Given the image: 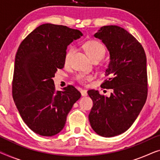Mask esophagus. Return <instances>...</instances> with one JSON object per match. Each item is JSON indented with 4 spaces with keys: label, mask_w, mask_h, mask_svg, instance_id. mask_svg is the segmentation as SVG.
Here are the masks:
<instances>
[{
    "label": "esophagus",
    "mask_w": 160,
    "mask_h": 160,
    "mask_svg": "<svg viewBox=\"0 0 160 160\" xmlns=\"http://www.w3.org/2000/svg\"><path fill=\"white\" fill-rule=\"evenodd\" d=\"M81 94H82V95L83 96V97H85V96L87 95V91L84 90V89H82V90H81Z\"/></svg>",
    "instance_id": "obj_1"
}]
</instances>
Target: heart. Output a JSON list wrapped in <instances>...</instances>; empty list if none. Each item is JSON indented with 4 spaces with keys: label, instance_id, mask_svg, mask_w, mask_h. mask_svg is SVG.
<instances>
[{
    "label": "heart",
    "instance_id": "obj_1",
    "mask_svg": "<svg viewBox=\"0 0 160 160\" xmlns=\"http://www.w3.org/2000/svg\"><path fill=\"white\" fill-rule=\"evenodd\" d=\"M84 49L87 54L94 61L100 60L105 56L106 54V49H105L104 45L101 42L97 40H90L87 41L84 44ZM74 52V47L71 46L68 49H67L65 54V63L68 64L71 60L72 55ZM93 78L92 76L87 75H78L76 76V79L78 82L84 83L87 81H90Z\"/></svg>",
    "mask_w": 160,
    "mask_h": 160
}]
</instances>
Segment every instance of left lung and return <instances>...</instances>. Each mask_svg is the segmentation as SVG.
<instances>
[{
	"mask_svg": "<svg viewBox=\"0 0 160 160\" xmlns=\"http://www.w3.org/2000/svg\"><path fill=\"white\" fill-rule=\"evenodd\" d=\"M95 37L102 40L110 53L107 78L100 87L113 92L109 98L97 90L87 92L93 101L89 120L97 134L113 137L130 128L145 104L146 56L141 43L119 26H103Z\"/></svg>",
	"mask_w": 160,
	"mask_h": 160,
	"instance_id": "1",
	"label": "left lung"
}]
</instances>
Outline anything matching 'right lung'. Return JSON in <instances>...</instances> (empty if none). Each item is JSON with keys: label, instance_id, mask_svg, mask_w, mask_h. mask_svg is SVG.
Instances as JSON below:
<instances>
[{"label": "right lung", "instance_id": "obj_1", "mask_svg": "<svg viewBox=\"0 0 160 160\" xmlns=\"http://www.w3.org/2000/svg\"><path fill=\"white\" fill-rule=\"evenodd\" d=\"M82 32L67 26L43 24L22 41L15 56L12 96L30 130L52 136L64 128L68 113L81 98L72 85L57 91L52 78L63 68L67 47Z\"/></svg>", "mask_w": 160, "mask_h": 160}]
</instances>
